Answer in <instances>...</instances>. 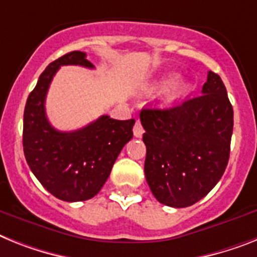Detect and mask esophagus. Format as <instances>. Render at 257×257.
Returning <instances> with one entry per match:
<instances>
[{"label":"esophagus","instance_id":"obj_1","mask_svg":"<svg viewBox=\"0 0 257 257\" xmlns=\"http://www.w3.org/2000/svg\"><path fill=\"white\" fill-rule=\"evenodd\" d=\"M133 133H135L136 137H142V135H144V128H142L140 121H136L135 126H133Z\"/></svg>","mask_w":257,"mask_h":257}]
</instances>
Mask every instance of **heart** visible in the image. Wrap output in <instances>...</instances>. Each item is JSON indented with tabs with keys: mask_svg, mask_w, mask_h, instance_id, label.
<instances>
[{
	"mask_svg": "<svg viewBox=\"0 0 257 257\" xmlns=\"http://www.w3.org/2000/svg\"><path fill=\"white\" fill-rule=\"evenodd\" d=\"M175 79V77L174 75H171V77H169V78H166L165 81L162 82L161 86H166V85H169V83H171L172 81ZM187 90V85L185 83H183V85H178L175 86V87H172L171 90H170L167 94H166V99L169 100V102H171V100H175L176 98H179V96L182 95L183 92Z\"/></svg>",
	"mask_w": 257,
	"mask_h": 257,
	"instance_id": "heart-1",
	"label": "heart"
}]
</instances>
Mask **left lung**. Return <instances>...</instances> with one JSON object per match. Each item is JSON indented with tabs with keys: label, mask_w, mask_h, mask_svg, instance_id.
<instances>
[{
	"label": "left lung",
	"mask_w": 257,
	"mask_h": 257,
	"mask_svg": "<svg viewBox=\"0 0 257 257\" xmlns=\"http://www.w3.org/2000/svg\"><path fill=\"white\" fill-rule=\"evenodd\" d=\"M145 176L161 204L187 208L219 182L230 157L234 112L221 77L213 72L201 95L167 109H142Z\"/></svg>",
	"instance_id": "1"
}]
</instances>
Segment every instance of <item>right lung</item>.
Here are the masks:
<instances>
[{"mask_svg": "<svg viewBox=\"0 0 257 257\" xmlns=\"http://www.w3.org/2000/svg\"><path fill=\"white\" fill-rule=\"evenodd\" d=\"M62 65L94 68L81 51L66 53L45 68L26 103L23 152L34 175L49 193L62 201H85L107 182L117 155L132 140L135 118L115 120L103 115L73 132L53 128L45 115V96Z\"/></svg>", "mask_w": 257, "mask_h": 257, "instance_id": "add662e5", "label": "right lung"}]
</instances>
